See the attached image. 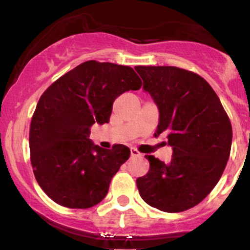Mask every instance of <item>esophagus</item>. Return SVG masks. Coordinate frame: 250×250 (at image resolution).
<instances>
[{"instance_id": "1", "label": "esophagus", "mask_w": 250, "mask_h": 250, "mask_svg": "<svg viewBox=\"0 0 250 250\" xmlns=\"http://www.w3.org/2000/svg\"><path fill=\"white\" fill-rule=\"evenodd\" d=\"M130 155H131V157H140V156H141V153H140L137 149L131 148L130 149Z\"/></svg>"}]
</instances>
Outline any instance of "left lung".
Instances as JSON below:
<instances>
[{
	"label": "left lung",
	"instance_id": "1",
	"mask_svg": "<svg viewBox=\"0 0 250 250\" xmlns=\"http://www.w3.org/2000/svg\"><path fill=\"white\" fill-rule=\"evenodd\" d=\"M160 113L155 136L167 134L169 163L147 155L149 171L136 180L151 207L180 213L213 190L225 170L233 130L213 88L203 77L177 67H135Z\"/></svg>",
	"mask_w": 250,
	"mask_h": 250
}]
</instances>
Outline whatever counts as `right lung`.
Listing matches in <instances>:
<instances>
[{"label": "right lung", "mask_w": 250, "mask_h": 250, "mask_svg": "<svg viewBox=\"0 0 250 250\" xmlns=\"http://www.w3.org/2000/svg\"><path fill=\"white\" fill-rule=\"evenodd\" d=\"M141 85L133 68L87 61L42 94L30 123V161L37 183L54 202L85 209L104 199L130 149L94 145L90 127L108 123L116 97Z\"/></svg>", "instance_id": "1"}]
</instances>
